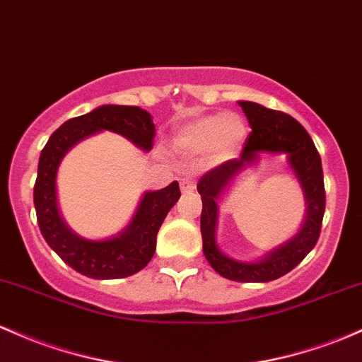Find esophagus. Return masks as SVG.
Wrapping results in <instances>:
<instances>
[{
	"label": "esophagus",
	"instance_id": "1",
	"mask_svg": "<svg viewBox=\"0 0 362 362\" xmlns=\"http://www.w3.org/2000/svg\"><path fill=\"white\" fill-rule=\"evenodd\" d=\"M180 189L184 194L192 192L196 189V180H194L192 175H182L180 177Z\"/></svg>",
	"mask_w": 362,
	"mask_h": 362
}]
</instances>
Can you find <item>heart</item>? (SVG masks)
Here are the masks:
<instances>
[{
    "label": "heart",
    "instance_id": "b5f03b06",
    "mask_svg": "<svg viewBox=\"0 0 362 362\" xmlns=\"http://www.w3.org/2000/svg\"><path fill=\"white\" fill-rule=\"evenodd\" d=\"M245 139L244 120L235 113H214L189 122L177 134V146L189 153H206L226 158L235 153Z\"/></svg>",
    "mask_w": 362,
    "mask_h": 362
}]
</instances>
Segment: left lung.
I'll return each mask as SVG.
<instances>
[{
    "mask_svg": "<svg viewBox=\"0 0 362 362\" xmlns=\"http://www.w3.org/2000/svg\"><path fill=\"white\" fill-rule=\"evenodd\" d=\"M239 105L252 129L245 139L239 158L221 163L220 166L202 175L197 182V190H199L202 199V251L214 272L220 273L221 276L233 281L256 284V281L276 280V278L287 275L311 252V249L320 239L327 196H325L320 153L304 127L284 111L268 110L251 101H240ZM261 150L289 154L291 165L305 189L308 216L303 230L291 243L270 253L263 262L240 264L220 253L214 242L217 214L216 199L229 178L243 168L244 164L255 159L257 153Z\"/></svg>",
    "mask_w": 362,
    "mask_h": 362,
    "instance_id": "8db88e82",
    "label": "left lung"
}]
</instances>
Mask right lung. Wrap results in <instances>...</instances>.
<instances>
[{
  "instance_id": "add662e5",
  "label": "right lung",
  "mask_w": 362,
  "mask_h": 362,
  "mask_svg": "<svg viewBox=\"0 0 362 362\" xmlns=\"http://www.w3.org/2000/svg\"><path fill=\"white\" fill-rule=\"evenodd\" d=\"M99 130H111L149 151L156 129L151 115L139 106H99L82 117L70 118L51 134L41 151L34 185V206L42 237L75 272L96 280L125 278L141 272L156 251L158 230L180 197L178 182L142 197L134 221L110 240H86L63 223L57 204V170L63 154L75 142Z\"/></svg>"
}]
</instances>
